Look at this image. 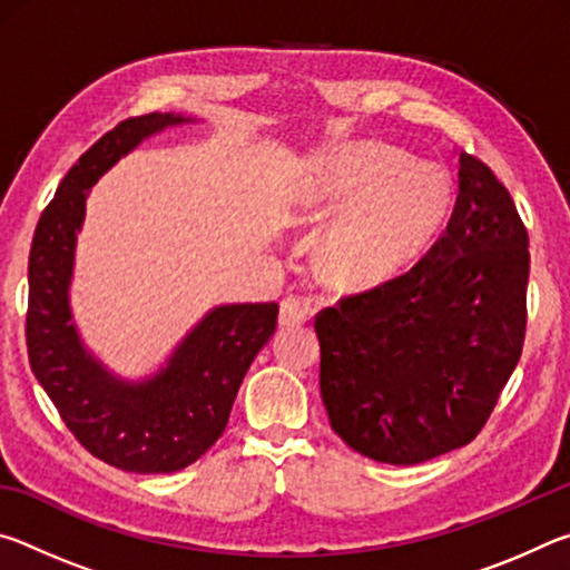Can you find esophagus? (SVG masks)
Here are the masks:
<instances>
[{"label":"esophagus","mask_w":570,"mask_h":570,"mask_svg":"<svg viewBox=\"0 0 570 570\" xmlns=\"http://www.w3.org/2000/svg\"><path fill=\"white\" fill-rule=\"evenodd\" d=\"M308 316H312V308H308V304L302 302V298H296V296H288L282 302V312H278V324H282L284 330H288V326L304 324Z\"/></svg>","instance_id":"34e87169"}]
</instances>
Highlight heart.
I'll return each mask as SVG.
<instances>
[{"label": "heart", "instance_id": "1", "mask_svg": "<svg viewBox=\"0 0 570 570\" xmlns=\"http://www.w3.org/2000/svg\"><path fill=\"white\" fill-rule=\"evenodd\" d=\"M452 204L440 166L356 142L326 156L304 193L312 210L346 208L324 240V266L344 286L387 282L428 246Z\"/></svg>", "mask_w": 570, "mask_h": 570}]
</instances>
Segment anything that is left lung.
<instances>
[{
  "mask_svg": "<svg viewBox=\"0 0 570 570\" xmlns=\"http://www.w3.org/2000/svg\"><path fill=\"white\" fill-rule=\"evenodd\" d=\"M445 234L410 272L316 316L332 430L390 465L478 435L525 340L528 230L485 163L460 153Z\"/></svg>",
  "mask_w": 570,
  "mask_h": 570,
  "instance_id": "1",
  "label": "left lung"
}]
</instances>
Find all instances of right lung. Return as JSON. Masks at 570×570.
<instances>
[{"mask_svg": "<svg viewBox=\"0 0 570 570\" xmlns=\"http://www.w3.org/2000/svg\"><path fill=\"white\" fill-rule=\"evenodd\" d=\"M193 122L176 112L122 120L57 186L30 250L27 352L35 377L80 445L128 472H176L224 435L250 362L276 332V304H220L142 380L108 370L72 320L75 248L90 188L150 135Z\"/></svg>", "mask_w": 570, "mask_h": 570, "instance_id": "right-lung-1", "label": "right lung"}]
</instances>
